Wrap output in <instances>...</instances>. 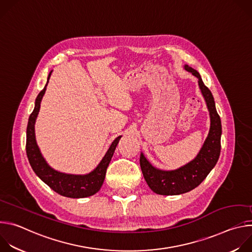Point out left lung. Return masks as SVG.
Segmentation results:
<instances>
[{
	"label": "left lung",
	"instance_id": "8db88e82",
	"mask_svg": "<svg viewBox=\"0 0 252 252\" xmlns=\"http://www.w3.org/2000/svg\"><path fill=\"white\" fill-rule=\"evenodd\" d=\"M185 68L198 79V86L206 101L210 116V128L203 146L196 158L185 166L164 171L154 167L142 154L139 158L140 168L150 189L161 195H176L186 193L198 187L217 164L220 155L221 122L215 109V103L209 89L203 84L195 69L185 65Z\"/></svg>",
	"mask_w": 252,
	"mask_h": 252
}]
</instances>
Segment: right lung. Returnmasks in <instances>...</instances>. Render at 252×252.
<instances>
[{
  "label": "right lung",
  "mask_w": 252,
  "mask_h": 252,
  "mask_svg": "<svg viewBox=\"0 0 252 252\" xmlns=\"http://www.w3.org/2000/svg\"><path fill=\"white\" fill-rule=\"evenodd\" d=\"M51 74L52 71L49 74L48 82L50 80ZM46 87L40 92L37 98H35L34 109L29 118L26 141V152L29 162L34 173L57 193L71 198H83L94 195L99 190L102 186L106 173V168L111 162V159L122 135L118 136L113 141L109 151L106 152L101 161L98 163L95 169H94L89 174H65L53 169L42 157V154L37 146V142H35L34 136V123L40 111L41 101L45 94Z\"/></svg>",
  "instance_id": "add662e5"
}]
</instances>
